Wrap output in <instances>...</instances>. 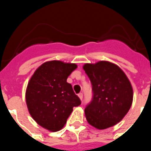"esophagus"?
Segmentation results:
<instances>
[{"mask_svg": "<svg viewBox=\"0 0 151 151\" xmlns=\"http://www.w3.org/2000/svg\"><path fill=\"white\" fill-rule=\"evenodd\" d=\"M78 97H79V98L81 100L83 99V94H82V93H79V94H78Z\"/></svg>", "mask_w": 151, "mask_h": 151, "instance_id": "esophagus-1", "label": "esophagus"}]
</instances>
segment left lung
<instances>
[{"mask_svg":"<svg viewBox=\"0 0 151 151\" xmlns=\"http://www.w3.org/2000/svg\"><path fill=\"white\" fill-rule=\"evenodd\" d=\"M90 78L93 97L85 109L88 122L105 129L122 120L130 109L133 89L129 78L117 65L99 61L83 66Z\"/></svg>","mask_w":151,"mask_h":151,"instance_id":"obj_1","label":"left lung"}]
</instances>
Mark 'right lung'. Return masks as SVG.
Listing matches in <instances>:
<instances>
[{
	"label": "right lung",
	"instance_id": "add662e5",
	"mask_svg": "<svg viewBox=\"0 0 151 151\" xmlns=\"http://www.w3.org/2000/svg\"><path fill=\"white\" fill-rule=\"evenodd\" d=\"M77 68L75 63L60 60L44 63L29 80L26 101L30 115L39 125L50 132L63 128L74 106L81 104L68 76Z\"/></svg>",
	"mask_w": 151,
	"mask_h": 151
}]
</instances>
